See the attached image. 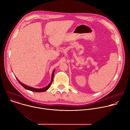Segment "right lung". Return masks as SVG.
<instances>
[{
	"mask_svg": "<svg viewBox=\"0 0 130 130\" xmlns=\"http://www.w3.org/2000/svg\"><path fill=\"white\" fill-rule=\"evenodd\" d=\"M54 71H55V69L53 70V72H52V76H51V81L50 82V83L46 87H44V88H34V87H32L31 86H29L28 85H26L24 84H23V83H22L21 82H20V81L18 80V79L16 77V79L17 80L18 82L20 83V84L22 86H23V87H24L25 89H28L29 90H30V91H34V92H44L46 90H47L51 86L52 83V81H53V76H54Z\"/></svg>",
	"mask_w": 130,
	"mask_h": 130,
	"instance_id": "add662e5",
	"label": "right lung"
}]
</instances>
